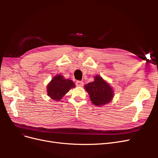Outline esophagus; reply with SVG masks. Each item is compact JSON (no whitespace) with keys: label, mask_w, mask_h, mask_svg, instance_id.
Wrapping results in <instances>:
<instances>
[{"label":"esophagus","mask_w":158,"mask_h":158,"mask_svg":"<svg viewBox=\"0 0 158 158\" xmlns=\"http://www.w3.org/2000/svg\"><path fill=\"white\" fill-rule=\"evenodd\" d=\"M76 85H77V86L81 87V86H82V85H83V82H82V81H76Z\"/></svg>","instance_id":"1"}]
</instances>
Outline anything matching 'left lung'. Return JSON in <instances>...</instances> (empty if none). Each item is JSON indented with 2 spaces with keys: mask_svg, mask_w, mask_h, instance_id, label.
Returning a JSON list of instances; mask_svg holds the SVG:
<instances>
[{
  "mask_svg": "<svg viewBox=\"0 0 158 158\" xmlns=\"http://www.w3.org/2000/svg\"><path fill=\"white\" fill-rule=\"evenodd\" d=\"M92 102L96 106H102L111 102L113 98V89L101 76H95L94 81L84 85Z\"/></svg>",
  "mask_w": 158,
  "mask_h": 158,
  "instance_id": "obj_1",
  "label": "left lung"
}]
</instances>
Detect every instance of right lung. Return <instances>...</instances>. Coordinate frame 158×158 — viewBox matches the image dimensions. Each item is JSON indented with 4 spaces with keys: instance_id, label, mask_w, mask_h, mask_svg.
<instances>
[{
    "instance_id": "1",
    "label": "right lung",
    "mask_w": 158,
    "mask_h": 158,
    "mask_svg": "<svg viewBox=\"0 0 158 158\" xmlns=\"http://www.w3.org/2000/svg\"><path fill=\"white\" fill-rule=\"evenodd\" d=\"M75 88L74 83L69 79H65L60 74L56 75L47 86V95L53 100L60 101L71 88Z\"/></svg>"
}]
</instances>
